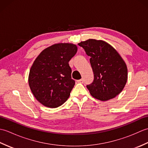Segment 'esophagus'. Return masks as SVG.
Returning a JSON list of instances; mask_svg holds the SVG:
<instances>
[{
  "mask_svg": "<svg viewBox=\"0 0 148 148\" xmlns=\"http://www.w3.org/2000/svg\"><path fill=\"white\" fill-rule=\"evenodd\" d=\"M77 82L79 83H83V82H84L83 79H79V80H77Z\"/></svg>",
  "mask_w": 148,
  "mask_h": 148,
  "instance_id": "1",
  "label": "esophagus"
}]
</instances>
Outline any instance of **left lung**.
<instances>
[{"mask_svg":"<svg viewBox=\"0 0 148 148\" xmlns=\"http://www.w3.org/2000/svg\"><path fill=\"white\" fill-rule=\"evenodd\" d=\"M78 45L90 56L94 80L86 87L91 95L102 101L114 98L127 81V67L123 60L114 48L103 40L88 39Z\"/></svg>","mask_w":148,"mask_h":148,"instance_id":"8db88e82","label":"left lung"}]
</instances>
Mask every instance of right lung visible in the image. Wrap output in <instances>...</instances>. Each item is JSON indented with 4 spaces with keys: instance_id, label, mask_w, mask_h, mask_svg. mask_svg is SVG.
<instances>
[{
    "instance_id": "add662e5",
    "label": "right lung",
    "mask_w": 148,
    "mask_h": 148,
    "mask_svg": "<svg viewBox=\"0 0 148 148\" xmlns=\"http://www.w3.org/2000/svg\"><path fill=\"white\" fill-rule=\"evenodd\" d=\"M77 50L73 44H56L44 49L34 61L29 83L33 95L42 105L58 108L70 96L75 81L69 62Z\"/></svg>"
}]
</instances>
